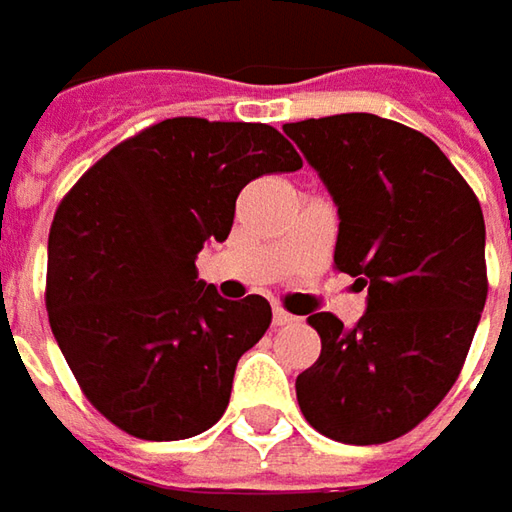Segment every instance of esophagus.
Masks as SVG:
<instances>
[{"label":"esophagus","mask_w":512,"mask_h":512,"mask_svg":"<svg viewBox=\"0 0 512 512\" xmlns=\"http://www.w3.org/2000/svg\"><path fill=\"white\" fill-rule=\"evenodd\" d=\"M290 322H293V316H290L287 310H282V307H279V305L273 307V325L282 327V325H290Z\"/></svg>","instance_id":"esophagus-1"}]
</instances>
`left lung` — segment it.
<instances>
[{
    "label": "left lung",
    "mask_w": 512,
    "mask_h": 512,
    "mask_svg": "<svg viewBox=\"0 0 512 512\" xmlns=\"http://www.w3.org/2000/svg\"><path fill=\"white\" fill-rule=\"evenodd\" d=\"M339 210L333 262L367 290L353 327L307 322L322 353L296 399L322 436L393 442L459 379L487 299L484 216L476 193L424 133L373 113L290 122Z\"/></svg>",
    "instance_id": "1"
}]
</instances>
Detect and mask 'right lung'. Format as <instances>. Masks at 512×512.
I'll return each instance as SVG.
<instances>
[{
	"label": "right lung",
	"instance_id": "obj_1",
	"mask_svg": "<svg viewBox=\"0 0 512 512\" xmlns=\"http://www.w3.org/2000/svg\"><path fill=\"white\" fill-rule=\"evenodd\" d=\"M299 168L270 125L179 116L116 145L62 199L48 239L50 330L105 419L148 442L222 419L270 305L222 299L196 256L225 242L247 182Z\"/></svg>",
	"mask_w": 512,
	"mask_h": 512
}]
</instances>
